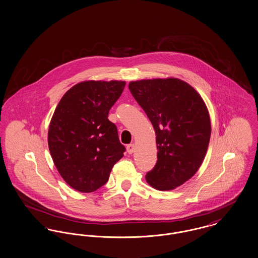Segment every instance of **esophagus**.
Here are the masks:
<instances>
[{"label": "esophagus", "mask_w": 258, "mask_h": 258, "mask_svg": "<svg viewBox=\"0 0 258 258\" xmlns=\"http://www.w3.org/2000/svg\"><path fill=\"white\" fill-rule=\"evenodd\" d=\"M135 149H136L135 144H133V143L127 144V146H126V150H127V153H128V154H133V153L135 152Z\"/></svg>", "instance_id": "1"}]
</instances>
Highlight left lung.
Returning <instances> with one entry per match:
<instances>
[{
	"label": "left lung",
	"instance_id": "1",
	"mask_svg": "<svg viewBox=\"0 0 258 258\" xmlns=\"http://www.w3.org/2000/svg\"><path fill=\"white\" fill-rule=\"evenodd\" d=\"M128 88L156 135L157 163L145 178L158 190H170L191 178L202 164L211 136L204 101L178 79L132 81Z\"/></svg>",
	"mask_w": 258,
	"mask_h": 258
}]
</instances>
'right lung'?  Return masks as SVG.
I'll list each match as a JSON object with an SVG mask.
<instances>
[{
    "label": "right lung",
    "mask_w": 258,
    "mask_h": 258,
    "mask_svg": "<svg viewBox=\"0 0 258 258\" xmlns=\"http://www.w3.org/2000/svg\"><path fill=\"white\" fill-rule=\"evenodd\" d=\"M124 81H83L62 96L48 132V145L61 178L76 190L92 192L104 185L123 156L118 130L108 119Z\"/></svg>",
    "instance_id": "obj_1"
}]
</instances>
